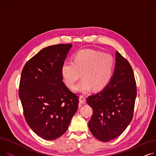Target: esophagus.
<instances>
[{
  "label": "esophagus",
  "instance_id": "1",
  "mask_svg": "<svg viewBox=\"0 0 156 156\" xmlns=\"http://www.w3.org/2000/svg\"><path fill=\"white\" fill-rule=\"evenodd\" d=\"M79 99H80V102L81 104H85V102H86V98H85V96H83V95H80Z\"/></svg>",
  "mask_w": 156,
  "mask_h": 156
}]
</instances>
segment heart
<instances>
[{
  "mask_svg": "<svg viewBox=\"0 0 156 156\" xmlns=\"http://www.w3.org/2000/svg\"><path fill=\"white\" fill-rule=\"evenodd\" d=\"M114 68L115 61L111 55L93 49H83L73 55V62L62 64L61 73L69 88L75 86L81 73L83 78L75 90L86 94L93 88L99 91L107 86L113 76Z\"/></svg>",
  "mask_w": 156,
  "mask_h": 156,
  "instance_id": "1",
  "label": "heart"
}]
</instances>
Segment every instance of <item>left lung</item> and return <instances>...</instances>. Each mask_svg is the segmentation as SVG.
<instances>
[{"label": "left lung", "instance_id": "left-lung-1", "mask_svg": "<svg viewBox=\"0 0 156 156\" xmlns=\"http://www.w3.org/2000/svg\"><path fill=\"white\" fill-rule=\"evenodd\" d=\"M136 97L133 69L117 51L115 69L109 83L87 99V104L93 109L88 124L92 134L104 142L118 138L132 120Z\"/></svg>", "mask_w": 156, "mask_h": 156}]
</instances>
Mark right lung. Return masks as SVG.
Masks as SVG:
<instances>
[{
  "label": "right lung",
  "instance_id": "right-lung-1",
  "mask_svg": "<svg viewBox=\"0 0 156 156\" xmlns=\"http://www.w3.org/2000/svg\"><path fill=\"white\" fill-rule=\"evenodd\" d=\"M72 45L48 46L23 68L19 97L24 118L39 136L52 140L68 128L78 109L79 98L63 82L61 67Z\"/></svg>",
  "mask_w": 156,
  "mask_h": 156
}]
</instances>
